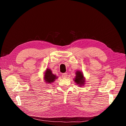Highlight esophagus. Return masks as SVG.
Returning a JSON list of instances; mask_svg holds the SVG:
<instances>
[{"mask_svg": "<svg viewBox=\"0 0 126 126\" xmlns=\"http://www.w3.org/2000/svg\"><path fill=\"white\" fill-rule=\"evenodd\" d=\"M62 76L63 78L66 79V78H67V74L66 73H63V74H62Z\"/></svg>", "mask_w": 126, "mask_h": 126, "instance_id": "obj_1", "label": "esophagus"}]
</instances>
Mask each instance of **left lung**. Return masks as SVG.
<instances>
[{
	"mask_svg": "<svg viewBox=\"0 0 126 126\" xmlns=\"http://www.w3.org/2000/svg\"><path fill=\"white\" fill-rule=\"evenodd\" d=\"M76 76L74 79V81L79 86H83L85 83V78H84L83 73L82 71H77L76 72Z\"/></svg>",
	"mask_w": 126,
	"mask_h": 126,
	"instance_id": "8db88e82",
	"label": "left lung"
}]
</instances>
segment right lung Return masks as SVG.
Returning a JSON list of instances; mask_svg holds the SVG:
<instances>
[{"mask_svg": "<svg viewBox=\"0 0 126 126\" xmlns=\"http://www.w3.org/2000/svg\"><path fill=\"white\" fill-rule=\"evenodd\" d=\"M58 79V76L52 73L51 70L49 68H47V70L44 73V79L45 80L46 83L51 84L54 82Z\"/></svg>", "mask_w": 126, "mask_h": 126, "instance_id": "add662e5", "label": "right lung"}]
</instances>
